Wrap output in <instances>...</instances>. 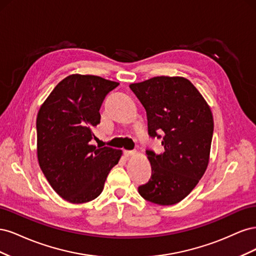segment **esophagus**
Segmentation results:
<instances>
[{"label":"esophagus","mask_w":256,"mask_h":256,"mask_svg":"<svg viewBox=\"0 0 256 256\" xmlns=\"http://www.w3.org/2000/svg\"><path fill=\"white\" fill-rule=\"evenodd\" d=\"M136 154V150H124V154H125L126 157H130V156H134Z\"/></svg>","instance_id":"1"}]
</instances>
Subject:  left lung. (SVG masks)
Masks as SVG:
<instances>
[{
  "label": "left lung",
  "mask_w": 256,
  "mask_h": 256,
  "mask_svg": "<svg viewBox=\"0 0 256 256\" xmlns=\"http://www.w3.org/2000/svg\"><path fill=\"white\" fill-rule=\"evenodd\" d=\"M129 86L145 108L148 134L162 138L164 147L159 154L146 150L152 177L138 193L148 202L174 205L189 194L207 168L214 134L210 108L182 76H154Z\"/></svg>",
  "instance_id": "obj_1"
}]
</instances>
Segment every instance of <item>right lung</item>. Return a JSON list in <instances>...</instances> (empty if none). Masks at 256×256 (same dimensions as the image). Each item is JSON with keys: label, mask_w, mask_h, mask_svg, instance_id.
<instances>
[{"label": "right lung", "mask_w": 256, "mask_h": 256, "mask_svg": "<svg viewBox=\"0 0 256 256\" xmlns=\"http://www.w3.org/2000/svg\"><path fill=\"white\" fill-rule=\"evenodd\" d=\"M118 85L97 76H68L38 111V162L53 190L68 202L96 198L120 159V150L90 144L96 138L92 128L100 122V106Z\"/></svg>", "instance_id": "add662e5"}]
</instances>
